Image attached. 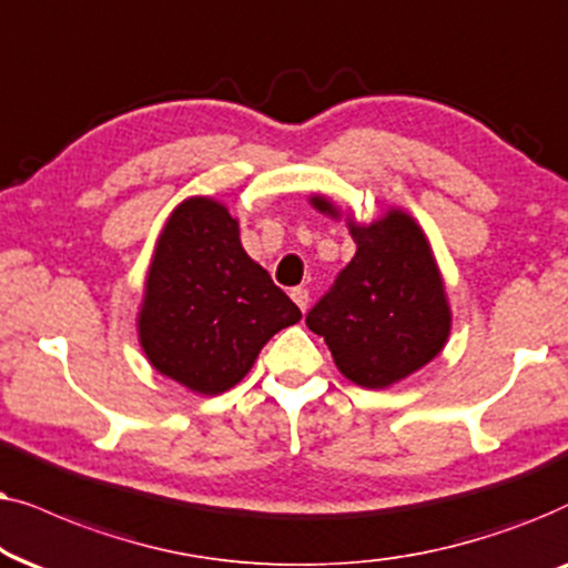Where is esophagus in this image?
Listing matches in <instances>:
<instances>
[{"label": "esophagus", "mask_w": 568, "mask_h": 568, "mask_svg": "<svg viewBox=\"0 0 568 568\" xmlns=\"http://www.w3.org/2000/svg\"><path fill=\"white\" fill-rule=\"evenodd\" d=\"M291 298L296 301V306L301 308V312H306V308H308V291L306 288H293Z\"/></svg>", "instance_id": "obj_1"}]
</instances>
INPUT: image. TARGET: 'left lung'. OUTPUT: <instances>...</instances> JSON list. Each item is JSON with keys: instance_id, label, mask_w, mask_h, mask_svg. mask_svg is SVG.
<instances>
[{"instance_id": "obj_1", "label": "left lung", "mask_w": 568, "mask_h": 568, "mask_svg": "<svg viewBox=\"0 0 568 568\" xmlns=\"http://www.w3.org/2000/svg\"><path fill=\"white\" fill-rule=\"evenodd\" d=\"M329 217L339 207L312 194ZM355 256L327 296L306 316L324 337L345 379L366 389H387L434 361L447 345L452 312L444 277L426 233L405 210H387L374 223L345 217Z\"/></svg>"}]
</instances>
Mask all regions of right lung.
<instances>
[{
	"label": "right lung",
	"mask_w": 568,
	"mask_h": 568,
	"mask_svg": "<svg viewBox=\"0 0 568 568\" xmlns=\"http://www.w3.org/2000/svg\"><path fill=\"white\" fill-rule=\"evenodd\" d=\"M298 306L244 252L223 202L189 196L158 236L138 314L150 366L196 395H221L254 366Z\"/></svg>",
	"instance_id": "add662e5"
}]
</instances>
